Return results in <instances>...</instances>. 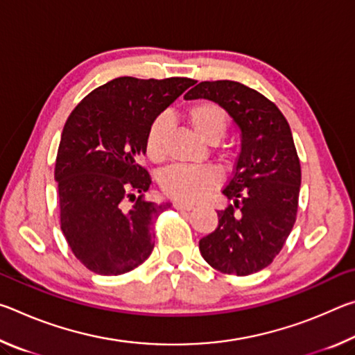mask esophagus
Returning a JSON list of instances; mask_svg holds the SVG:
<instances>
[{
  "label": "esophagus",
  "mask_w": 355,
  "mask_h": 355,
  "mask_svg": "<svg viewBox=\"0 0 355 355\" xmlns=\"http://www.w3.org/2000/svg\"><path fill=\"white\" fill-rule=\"evenodd\" d=\"M173 207H175L177 209H182V211H191L192 208H194V205L192 203H186V202H173Z\"/></svg>",
  "instance_id": "obj_1"
}]
</instances>
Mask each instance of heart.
I'll use <instances>...</instances> for the list:
<instances>
[{
    "label": "heart",
    "mask_w": 355,
    "mask_h": 355,
    "mask_svg": "<svg viewBox=\"0 0 355 355\" xmlns=\"http://www.w3.org/2000/svg\"><path fill=\"white\" fill-rule=\"evenodd\" d=\"M192 130L203 141L211 144L218 142L225 135L228 128V114L213 101H199L186 111ZM169 131V119L164 114L155 117L148 125L146 135V155L153 163H161L164 159V142ZM220 177L213 167H188L173 166L161 175V188L164 194L172 199L196 203L205 199L209 191L219 184Z\"/></svg>",
    "instance_id": "heart-1"
}]
</instances>
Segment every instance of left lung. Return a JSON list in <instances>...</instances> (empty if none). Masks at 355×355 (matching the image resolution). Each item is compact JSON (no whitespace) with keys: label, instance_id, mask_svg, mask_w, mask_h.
<instances>
[{"label":"left lung","instance_id":"1","mask_svg":"<svg viewBox=\"0 0 355 355\" xmlns=\"http://www.w3.org/2000/svg\"><path fill=\"white\" fill-rule=\"evenodd\" d=\"M228 112L241 131V152L222 194L218 228L199 241L205 261L224 274L269 266L296 222L300 163L286 119L271 100L236 81H202L184 95Z\"/></svg>","mask_w":355,"mask_h":355}]
</instances>
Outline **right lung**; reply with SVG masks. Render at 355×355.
I'll list each match as a JSON object with an SVG mask.
<instances>
[{
	"mask_svg": "<svg viewBox=\"0 0 355 355\" xmlns=\"http://www.w3.org/2000/svg\"><path fill=\"white\" fill-rule=\"evenodd\" d=\"M194 83L120 76L84 97L65 122L55 169L61 230L92 272L125 274L152 254L153 224L171 203L144 199L152 178L139 158L152 120Z\"/></svg>",
	"mask_w": 355,
	"mask_h": 355,
	"instance_id": "1",
	"label": "right lung"
}]
</instances>
